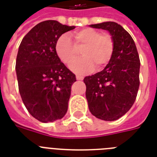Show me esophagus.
I'll return each instance as SVG.
<instances>
[{
	"label": "esophagus",
	"instance_id": "1",
	"mask_svg": "<svg viewBox=\"0 0 157 157\" xmlns=\"http://www.w3.org/2000/svg\"><path fill=\"white\" fill-rule=\"evenodd\" d=\"M84 79V77L82 76H79V75H76V80L78 81H82Z\"/></svg>",
	"mask_w": 157,
	"mask_h": 157
}]
</instances>
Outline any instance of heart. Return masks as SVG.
<instances>
[{
    "label": "heart",
    "instance_id": "obj_1",
    "mask_svg": "<svg viewBox=\"0 0 157 157\" xmlns=\"http://www.w3.org/2000/svg\"><path fill=\"white\" fill-rule=\"evenodd\" d=\"M73 37L74 42L68 35H62L55 45L58 56L67 64L73 61L78 49L82 47L81 52L83 56L70 65L72 71L85 74L93 71L94 67L100 70L111 61L114 53V40L110 34L86 28L76 32Z\"/></svg>",
    "mask_w": 157,
    "mask_h": 157
}]
</instances>
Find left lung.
Listing matches in <instances>:
<instances>
[{
	"label": "left lung",
	"mask_w": 157,
	"mask_h": 157,
	"mask_svg": "<svg viewBox=\"0 0 157 157\" xmlns=\"http://www.w3.org/2000/svg\"><path fill=\"white\" fill-rule=\"evenodd\" d=\"M90 27L109 32L114 53L103 71L86 76V97L89 109L98 119L113 121L124 116L134 104L139 87L140 60L129 33L115 22Z\"/></svg>",
	"instance_id": "left-lung-1"
}]
</instances>
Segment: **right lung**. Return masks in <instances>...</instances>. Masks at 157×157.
I'll return each mask as SVG.
<instances>
[{"label": "right lung", "instance_id": "1", "mask_svg": "<svg viewBox=\"0 0 157 157\" xmlns=\"http://www.w3.org/2000/svg\"><path fill=\"white\" fill-rule=\"evenodd\" d=\"M75 27L41 22L23 38L16 59L18 90L28 112L43 123L62 119L68 107L76 76L62 63L55 45Z\"/></svg>", "mask_w": 157, "mask_h": 157}]
</instances>
